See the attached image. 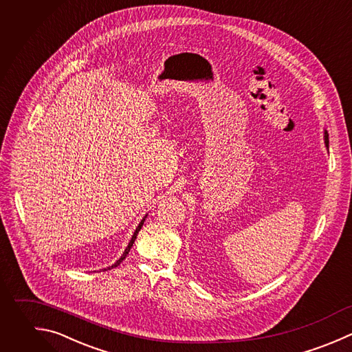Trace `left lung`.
<instances>
[{
    "label": "left lung",
    "instance_id": "obj_1",
    "mask_svg": "<svg viewBox=\"0 0 352 352\" xmlns=\"http://www.w3.org/2000/svg\"><path fill=\"white\" fill-rule=\"evenodd\" d=\"M323 139H324V144H326V147H327V144H329V135H327V132H326V131H324Z\"/></svg>",
    "mask_w": 352,
    "mask_h": 352
}]
</instances>
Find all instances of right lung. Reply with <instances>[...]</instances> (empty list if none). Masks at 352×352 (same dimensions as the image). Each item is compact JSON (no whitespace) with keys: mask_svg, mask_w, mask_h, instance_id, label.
I'll list each match as a JSON object with an SVG mask.
<instances>
[{"mask_svg":"<svg viewBox=\"0 0 352 352\" xmlns=\"http://www.w3.org/2000/svg\"><path fill=\"white\" fill-rule=\"evenodd\" d=\"M146 217H147V214L143 217V220L139 223V226H138V228L135 230V232H133V235H132V239L129 241V243H128V246H126V249H125V252L122 253V256L111 265V267H109V268H114V267H117V265H120L121 263H122V260L126 257V254L129 253V250H131V248L133 246V243H135V239H136V236H138V234H139V231H140V228H142V226H143V223H144V220H146Z\"/></svg>","mask_w":352,"mask_h":352,"instance_id":"1","label":"right lung"}]
</instances>
